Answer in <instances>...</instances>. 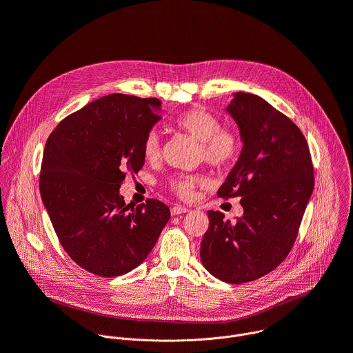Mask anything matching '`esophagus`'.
Segmentation results:
<instances>
[{"instance_id": "esophagus-1", "label": "esophagus", "mask_w": 353, "mask_h": 353, "mask_svg": "<svg viewBox=\"0 0 353 353\" xmlns=\"http://www.w3.org/2000/svg\"><path fill=\"white\" fill-rule=\"evenodd\" d=\"M170 212H172V215H181V214L188 212V208L181 207V205H176V207H172Z\"/></svg>"}]
</instances>
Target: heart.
Masks as SVG:
<instances>
[{
    "label": "heart",
    "instance_id": "heart-1",
    "mask_svg": "<svg viewBox=\"0 0 353 353\" xmlns=\"http://www.w3.org/2000/svg\"><path fill=\"white\" fill-rule=\"evenodd\" d=\"M173 125L199 142L201 159L216 169H228L239 159L241 152V137L230 127H221L219 119L205 109H190L173 120ZM142 154L146 161L154 162L161 155L159 135L149 132L142 143ZM207 185V179L198 174H179L168 181L169 190L183 199H190L194 190Z\"/></svg>",
    "mask_w": 353,
    "mask_h": 353
}]
</instances>
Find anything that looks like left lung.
Masks as SVG:
<instances>
[{
  "label": "left lung",
  "instance_id": "8db88e82",
  "mask_svg": "<svg viewBox=\"0 0 353 353\" xmlns=\"http://www.w3.org/2000/svg\"><path fill=\"white\" fill-rule=\"evenodd\" d=\"M226 112L239 125L243 148L218 196H240L244 214L230 223L219 211H208L199 256L218 279L244 283L267 275L288 257L314 174L303 132L267 100L237 92Z\"/></svg>",
  "mask_w": 353,
  "mask_h": 353
}]
</instances>
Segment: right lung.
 I'll list each match as a JSON object with an SVG mask.
<instances>
[{
  "mask_svg": "<svg viewBox=\"0 0 353 353\" xmlns=\"http://www.w3.org/2000/svg\"><path fill=\"white\" fill-rule=\"evenodd\" d=\"M157 97L113 93L65 117L50 134L40 195L67 254L83 270L113 278L152 251L170 210L150 198L125 205L120 187L145 163L142 143L161 120Z\"/></svg>",
  "mask_w": 353,
  "mask_h": 353,
  "instance_id": "add662e5",
  "label": "right lung"
}]
</instances>
